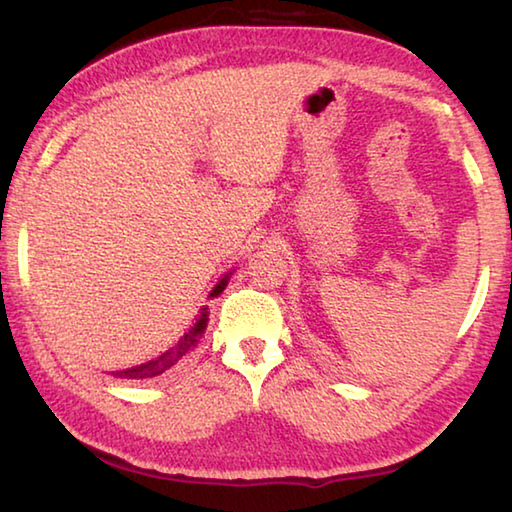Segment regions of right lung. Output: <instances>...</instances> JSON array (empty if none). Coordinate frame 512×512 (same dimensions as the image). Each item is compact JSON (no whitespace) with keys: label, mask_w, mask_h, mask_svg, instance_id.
Listing matches in <instances>:
<instances>
[{"label":"right lung","mask_w":512,"mask_h":512,"mask_svg":"<svg viewBox=\"0 0 512 512\" xmlns=\"http://www.w3.org/2000/svg\"><path fill=\"white\" fill-rule=\"evenodd\" d=\"M228 287V277H223V280L216 284L212 296H219V293ZM207 325V307L201 309V318L196 320V325L189 329V332L183 336V339L178 341V345H173L171 350H167L164 354H160L158 359L153 361H146L142 366H135V368H128V370H119L115 372L117 377H128V379H151V377H160L164 372H169L178 366L180 361L185 359V354L194 348L198 343V336L203 334V329Z\"/></svg>","instance_id":"obj_1"}]
</instances>
